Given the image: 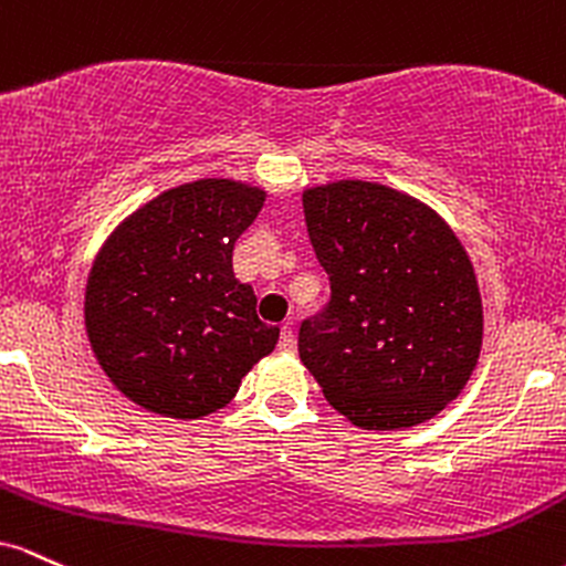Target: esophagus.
<instances>
[{
	"instance_id": "obj_1",
	"label": "esophagus",
	"mask_w": 566,
	"mask_h": 566,
	"mask_svg": "<svg viewBox=\"0 0 566 566\" xmlns=\"http://www.w3.org/2000/svg\"><path fill=\"white\" fill-rule=\"evenodd\" d=\"M277 347H281V350H294V347H296L294 328H291V326L281 328V339H277Z\"/></svg>"
}]
</instances>
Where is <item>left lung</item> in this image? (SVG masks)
Segmentation results:
<instances>
[{
    "instance_id": "obj_1",
    "label": "left lung",
    "mask_w": 566,
    "mask_h": 566,
    "mask_svg": "<svg viewBox=\"0 0 566 566\" xmlns=\"http://www.w3.org/2000/svg\"><path fill=\"white\" fill-rule=\"evenodd\" d=\"M304 221L332 296L302 321L300 358L364 430L436 417L471 379L484 310L465 249L420 200L371 181L304 189Z\"/></svg>"
}]
</instances>
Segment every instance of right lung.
Masks as SVG:
<instances>
[{
    "instance_id": "obj_1",
    "label": "right lung",
    "mask_w": 566,
    "mask_h": 566,
    "mask_svg": "<svg viewBox=\"0 0 566 566\" xmlns=\"http://www.w3.org/2000/svg\"><path fill=\"white\" fill-rule=\"evenodd\" d=\"M264 189L200 179L130 213L95 256L85 328L106 377L155 415L200 420L234 398L277 328L232 272V249Z\"/></svg>"
}]
</instances>
